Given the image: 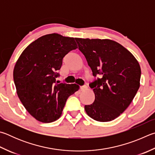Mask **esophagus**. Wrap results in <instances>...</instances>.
<instances>
[{
	"instance_id": "1",
	"label": "esophagus",
	"mask_w": 155,
	"mask_h": 155,
	"mask_svg": "<svg viewBox=\"0 0 155 155\" xmlns=\"http://www.w3.org/2000/svg\"><path fill=\"white\" fill-rule=\"evenodd\" d=\"M87 88V87L86 85H83V86H81L80 87V89L81 91H84V90H85Z\"/></svg>"
}]
</instances>
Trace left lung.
I'll return each mask as SVG.
<instances>
[{
  "label": "left lung",
  "instance_id": "8db88e82",
  "mask_svg": "<svg viewBox=\"0 0 155 155\" xmlns=\"http://www.w3.org/2000/svg\"><path fill=\"white\" fill-rule=\"evenodd\" d=\"M93 76H99L89 84L95 101L85 105L87 114L97 121L116 119L130 104L140 87L138 61L121 45L109 39L75 38Z\"/></svg>",
  "mask_w": 155,
  "mask_h": 155
}]
</instances>
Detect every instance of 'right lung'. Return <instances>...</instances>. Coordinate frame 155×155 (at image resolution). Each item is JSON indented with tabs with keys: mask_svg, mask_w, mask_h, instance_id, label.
<instances>
[{
	"mask_svg": "<svg viewBox=\"0 0 155 155\" xmlns=\"http://www.w3.org/2000/svg\"><path fill=\"white\" fill-rule=\"evenodd\" d=\"M77 48L74 38L50 34L30 44L17 61L13 70L17 94L26 110L38 121L58 119L67 99L79 89L76 84L56 82L64 57Z\"/></svg>",
	"mask_w": 155,
	"mask_h": 155,
	"instance_id": "1",
	"label": "right lung"
}]
</instances>
